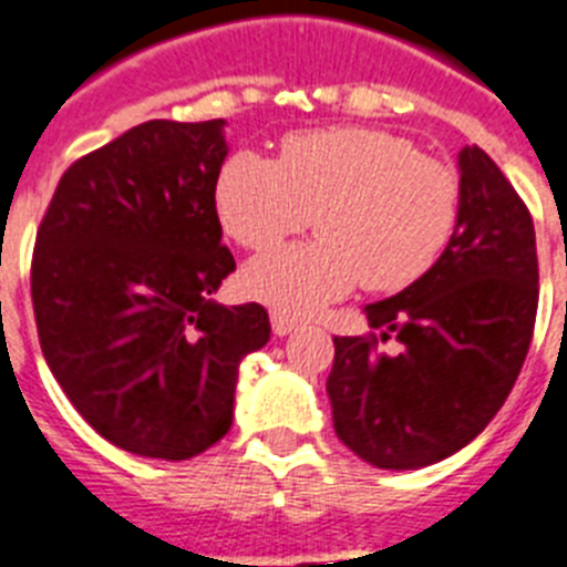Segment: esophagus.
<instances>
[{
    "instance_id": "1",
    "label": "esophagus",
    "mask_w": 567,
    "mask_h": 567,
    "mask_svg": "<svg viewBox=\"0 0 567 567\" xmlns=\"http://www.w3.org/2000/svg\"><path fill=\"white\" fill-rule=\"evenodd\" d=\"M270 326H274V334L285 337V334H291V331L299 326V322L293 320V317H288V313L274 311V313H270Z\"/></svg>"
}]
</instances>
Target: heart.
I'll return each instance as SVG.
<instances>
[{"mask_svg": "<svg viewBox=\"0 0 567 567\" xmlns=\"http://www.w3.org/2000/svg\"><path fill=\"white\" fill-rule=\"evenodd\" d=\"M216 210L247 250L313 227L320 239L256 256L241 274L254 299L308 317L357 285L403 291L441 259L461 218L455 166L403 135L369 126L297 132L279 161L241 150L216 181Z\"/></svg>", "mask_w": 567, "mask_h": 567, "instance_id": "heart-1", "label": "heart"}]
</instances>
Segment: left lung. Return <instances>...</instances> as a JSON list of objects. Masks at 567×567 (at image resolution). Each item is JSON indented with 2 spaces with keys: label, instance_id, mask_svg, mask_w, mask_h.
<instances>
[{
  "label": "left lung",
  "instance_id": "left-lung-1",
  "mask_svg": "<svg viewBox=\"0 0 567 567\" xmlns=\"http://www.w3.org/2000/svg\"><path fill=\"white\" fill-rule=\"evenodd\" d=\"M461 218L415 285L365 308L374 331L334 337L328 401L351 453L417 470L458 453L507 401L534 340V218L487 152L464 146ZM402 351L383 355L380 341Z\"/></svg>",
  "mask_w": 567,
  "mask_h": 567
}]
</instances>
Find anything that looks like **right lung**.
Listing matches in <instances>:
<instances>
[{
    "label": "right lung",
    "instance_id": "right-lung-1",
    "mask_svg": "<svg viewBox=\"0 0 567 567\" xmlns=\"http://www.w3.org/2000/svg\"><path fill=\"white\" fill-rule=\"evenodd\" d=\"M221 126L146 121L78 158L33 241L51 374L94 432L146 458H193L225 437L239 363L270 340L259 302L210 299L236 270L216 213Z\"/></svg>",
    "mask_w": 567,
    "mask_h": 567
}]
</instances>
